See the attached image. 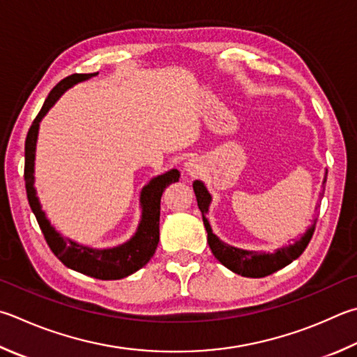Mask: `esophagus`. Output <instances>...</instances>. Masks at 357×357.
I'll return each instance as SVG.
<instances>
[{"instance_id": "obj_1", "label": "esophagus", "mask_w": 357, "mask_h": 357, "mask_svg": "<svg viewBox=\"0 0 357 357\" xmlns=\"http://www.w3.org/2000/svg\"><path fill=\"white\" fill-rule=\"evenodd\" d=\"M184 170L190 174V176H195V174H198L201 172V167L198 164V160L195 159H189L184 164Z\"/></svg>"}]
</instances>
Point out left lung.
Instances as JSON below:
<instances>
[{
    "mask_svg": "<svg viewBox=\"0 0 357 357\" xmlns=\"http://www.w3.org/2000/svg\"><path fill=\"white\" fill-rule=\"evenodd\" d=\"M325 183H326V176L323 179V184ZM193 190H195L198 207L201 211V215H203L204 228L207 231V242H209L213 256H215L226 268H229L237 275H242L246 278H264L275 273V271L284 268L286 265L291 264L295 259L300 257L303 255V251L306 250V246L309 245L310 238H312L317 218L306 229V232L301 236L300 241H296L295 243H291L289 246L278 248L273 252L236 248V246L220 241V238L212 232L209 220L206 217V213L209 212L212 197L209 190L206 189L203 181H195V183H193Z\"/></svg>",
    "mask_w": 357,
    "mask_h": 357,
    "instance_id": "8db88e82",
    "label": "left lung"
}]
</instances>
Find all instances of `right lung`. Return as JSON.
Returning a JSON list of instances; mask_svg holds the SVG:
<instances>
[{
  "label": "right lung",
  "instance_id": "1",
  "mask_svg": "<svg viewBox=\"0 0 357 357\" xmlns=\"http://www.w3.org/2000/svg\"><path fill=\"white\" fill-rule=\"evenodd\" d=\"M98 73L87 75H71L62 79L57 86L51 90L48 98L45 100L40 112L32 121V125L26 135L24 142V183L26 193L32 212L38 222V226L45 236L51 251L54 256L66 265V267L79 271L82 275L96 278V280H121L129 275L135 273L153 257L154 251L159 243V217H160V197L172 183H178L179 172L176 168L168 170L164 174L153 178L150 183L144 185L140 192V207L142 217L137 229L129 241L123 242L112 248H92V246L77 243L68 237H63L57 232L50 220L42 211L40 201L37 198L34 187V160H36V146L38 137V128L43 116L48 114L56 101L61 98L66 90L73 87L77 82H84Z\"/></svg>",
  "mask_w": 357,
  "mask_h": 357
}]
</instances>
